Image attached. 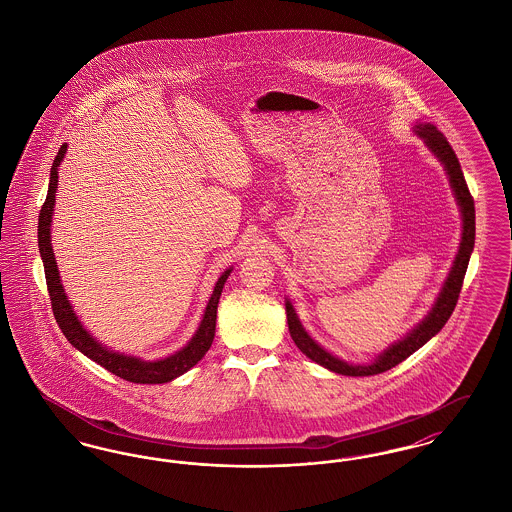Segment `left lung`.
I'll use <instances>...</instances> for the list:
<instances>
[{"instance_id":"1","label":"left lung","mask_w":512,"mask_h":512,"mask_svg":"<svg viewBox=\"0 0 512 512\" xmlns=\"http://www.w3.org/2000/svg\"><path fill=\"white\" fill-rule=\"evenodd\" d=\"M413 130L414 134L426 144V147L438 157L439 163L443 165V169L447 172L451 190H453V195L457 199L461 219H463V234H461L459 251L455 255L453 267L449 270V274L443 282V288L439 292L436 303L432 305L430 313L422 318L407 336L391 343L388 349H384V353H380L372 363H366V365L345 363V361L338 359L336 355H332L330 351H326L322 345H318L317 341L313 340L309 336V332L303 328V324L297 317L290 299H286L288 328H290V334H292L295 345L311 361H315L317 365L324 366V368H328L336 374H343V376H374V374L386 372L393 366L403 363L407 357L413 355L416 349H420L426 341L432 340L439 330L445 326V322L455 311L459 293L463 288L464 274H466L468 261H470V255H472V249H474V238H476L474 199L468 192V186H466V180H464V174L461 171V163H459L453 147L449 146L447 138L430 122H416Z\"/></svg>"}]
</instances>
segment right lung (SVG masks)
Segmentation results:
<instances>
[{"mask_svg": "<svg viewBox=\"0 0 512 512\" xmlns=\"http://www.w3.org/2000/svg\"><path fill=\"white\" fill-rule=\"evenodd\" d=\"M65 151H67V144L59 147V153L53 161V167L49 172L48 197L42 205L40 219H38V247H40V255H42V261H44L49 299H51V309H53L55 320H57L61 332L65 334V338L69 340L73 347H76L88 359L96 361L98 365L103 366L109 372H113L115 376H119L122 380L132 382V384H165V382H171L174 378L182 376L184 372H188L192 366L197 365L205 357V353L209 351L213 338H215V328H217V307H219L220 293L224 288V282L228 280V276L232 272V267L226 268L220 274V278L215 284V290L207 301L205 313L201 317V322H199L192 340L188 341L180 351L172 353L165 359L144 361V359L134 357V355H124L119 351H113V349L105 347L103 343H99L94 336H90V332L82 326V322L76 317L73 305L69 303V297L63 290L59 268L55 263L53 249H51V219H53V205H55L57 182H59L57 171H59V165L65 157Z\"/></svg>", "mask_w": 512, "mask_h": 512, "instance_id": "add662e5", "label": "right lung"}]
</instances>
